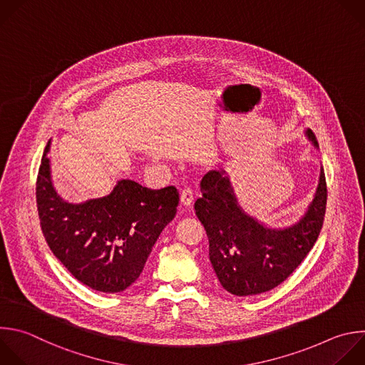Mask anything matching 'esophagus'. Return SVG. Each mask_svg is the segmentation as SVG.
<instances>
[{
    "label": "esophagus",
    "instance_id": "esophagus-1",
    "mask_svg": "<svg viewBox=\"0 0 365 365\" xmlns=\"http://www.w3.org/2000/svg\"><path fill=\"white\" fill-rule=\"evenodd\" d=\"M193 202V192L190 189H185L182 193H180V206L183 207H189Z\"/></svg>",
    "mask_w": 365,
    "mask_h": 365
}]
</instances>
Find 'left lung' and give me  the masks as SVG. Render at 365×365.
Masks as SVG:
<instances>
[{"label":"left lung","instance_id":"obj_1","mask_svg":"<svg viewBox=\"0 0 365 365\" xmlns=\"http://www.w3.org/2000/svg\"><path fill=\"white\" fill-rule=\"evenodd\" d=\"M305 138L318 149L311 129ZM196 216L209 239V259L220 285L236 297L258 295L282 284L315 245L327 207V183L319 169L312 200L299 219L275 227L240 206L229 175L209 170L200 182Z\"/></svg>","mask_w":365,"mask_h":365}]
</instances>
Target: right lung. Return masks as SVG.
Here are the masks:
<instances>
[{
	"label": "right lung",
	"mask_w": 365,
	"mask_h": 365,
	"mask_svg": "<svg viewBox=\"0 0 365 365\" xmlns=\"http://www.w3.org/2000/svg\"><path fill=\"white\" fill-rule=\"evenodd\" d=\"M48 140L41 159L36 197L40 225L54 257L88 288L115 294L142 274L162 230L176 216L179 193L120 179L101 197L66 200L54 186Z\"/></svg>",
	"instance_id": "1"
}]
</instances>
